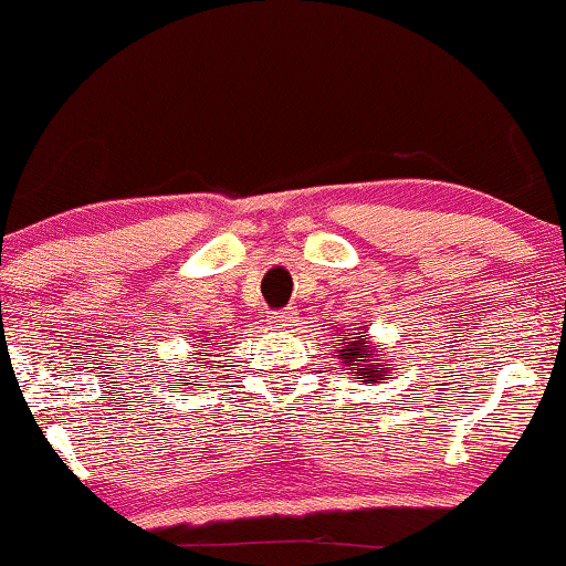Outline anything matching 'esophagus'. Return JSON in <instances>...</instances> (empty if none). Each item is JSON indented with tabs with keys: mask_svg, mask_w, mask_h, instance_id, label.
Segmentation results:
<instances>
[{
	"mask_svg": "<svg viewBox=\"0 0 566 566\" xmlns=\"http://www.w3.org/2000/svg\"><path fill=\"white\" fill-rule=\"evenodd\" d=\"M269 323H272L274 328H286V325L294 323V310H290V307L276 310V313L269 315Z\"/></svg>",
	"mask_w": 566,
	"mask_h": 566,
	"instance_id": "1",
	"label": "esophagus"
}]
</instances>
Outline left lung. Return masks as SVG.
I'll use <instances>...</instances> for the list:
<instances>
[{"instance_id":"8db88e82","label":"left lung","mask_w":566,"mask_h":566,"mask_svg":"<svg viewBox=\"0 0 566 566\" xmlns=\"http://www.w3.org/2000/svg\"><path fill=\"white\" fill-rule=\"evenodd\" d=\"M338 359L348 369L344 374H354L356 379L366 381V385H371L377 379H392V364L385 361V354H379V359H374V354L366 348V340L361 336L359 340L346 338V346H340Z\"/></svg>"}]
</instances>
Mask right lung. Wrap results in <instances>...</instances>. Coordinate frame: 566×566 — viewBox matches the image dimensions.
I'll use <instances>...</instances> for the list:
<instances>
[{"instance_id":"1","label":"right lung","mask_w":566,"mask_h":566,"mask_svg":"<svg viewBox=\"0 0 566 566\" xmlns=\"http://www.w3.org/2000/svg\"><path fill=\"white\" fill-rule=\"evenodd\" d=\"M202 346H210V344H202Z\"/></svg>"}]
</instances>
